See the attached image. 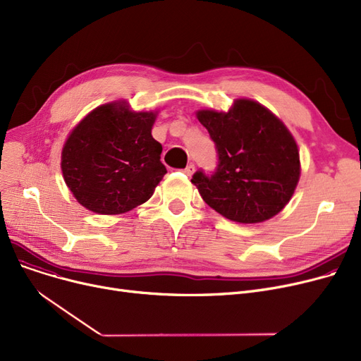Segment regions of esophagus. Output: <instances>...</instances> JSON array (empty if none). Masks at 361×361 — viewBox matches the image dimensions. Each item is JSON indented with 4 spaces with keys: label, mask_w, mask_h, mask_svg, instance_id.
Masks as SVG:
<instances>
[{
    "label": "esophagus",
    "mask_w": 361,
    "mask_h": 361,
    "mask_svg": "<svg viewBox=\"0 0 361 361\" xmlns=\"http://www.w3.org/2000/svg\"><path fill=\"white\" fill-rule=\"evenodd\" d=\"M183 171H184L185 176L190 177V176H193V173H195V165H193V164H188Z\"/></svg>",
    "instance_id": "esophagus-1"
}]
</instances>
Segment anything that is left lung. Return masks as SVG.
Returning a JSON list of instances; mask_svg holds the SVG:
<instances>
[{
    "instance_id": "1",
    "label": "left lung",
    "mask_w": 361,
    "mask_h": 361,
    "mask_svg": "<svg viewBox=\"0 0 361 361\" xmlns=\"http://www.w3.org/2000/svg\"><path fill=\"white\" fill-rule=\"evenodd\" d=\"M215 143L212 174L196 171L192 183L212 209L241 224L263 222L283 209L300 178L298 147L288 128L252 99L228 112L197 111Z\"/></svg>"
}]
</instances>
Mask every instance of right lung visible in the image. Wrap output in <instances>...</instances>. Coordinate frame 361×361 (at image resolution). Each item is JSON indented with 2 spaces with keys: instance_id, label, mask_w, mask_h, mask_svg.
<instances>
[{
  "instance_id": "right-lung-1",
  "label": "right lung",
  "mask_w": 361,
  "mask_h": 361,
  "mask_svg": "<svg viewBox=\"0 0 361 361\" xmlns=\"http://www.w3.org/2000/svg\"><path fill=\"white\" fill-rule=\"evenodd\" d=\"M155 112H133L127 104L98 106L78 124L61 154L67 187L86 209L118 215L154 195L166 174L162 146L152 137Z\"/></svg>"
}]
</instances>
